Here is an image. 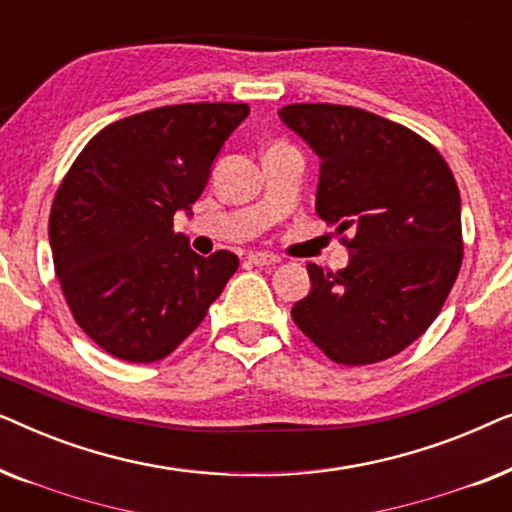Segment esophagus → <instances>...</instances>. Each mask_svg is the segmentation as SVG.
Returning <instances> with one entry per match:
<instances>
[{"instance_id": "esophagus-1", "label": "esophagus", "mask_w": 512, "mask_h": 512, "mask_svg": "<svg viewBox=\"0 0 512 512\" xmlns=\"http://www.w3.org/2000/svg\"><path fill=\"white\" fill-rule=\"evenodd\" d=\"M247 258H249V263H254V265H277L279 263V258L275 254H268V251H251Z\"/></svg>"}]
</instances>
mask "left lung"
I'll list each match as a JSON object with an SVG mask.
<instances>
[{
	"label": "left lung",
	"instance_id": "8db88e82",
	"mask_svg": "<svg viewBox=\"0 0 512 512\" xmlns=\"http://www.w3.org/2000/svg\"><path fill=\"white\" fill-rule=\"evenodd\" d=\"M279 118L321 160L317 214L349 249L338 272L310 263L296 326L342 366L412 345L450 296L464 258L461 198L445 158L417 132L342 104H289Z\"/></svg>",
	"mask_w": 512,
	"mask_h": 512
}]
</instances>
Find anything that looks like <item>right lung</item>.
Masks as SVG:
<instances>
[{"mask_svg":"<svg viewBox=\"0 0 512 512\" xmlns=\"http://www.w3.org/2000/svg\"><path fill=\"white\" fill-rule=\"evenodd\" d=\"M247 104L158 107L107 125L55 193L48 240L76 324L116 359L172 354L237 270L233 251L198 256L174 214L191 212Z\"/></svg>","mask_w":512,"mask_h":512,"instance_id":"1","label":"right lung"}]
</instances>
